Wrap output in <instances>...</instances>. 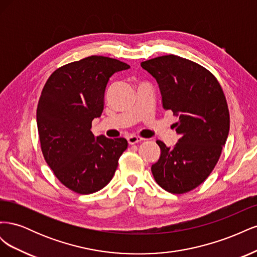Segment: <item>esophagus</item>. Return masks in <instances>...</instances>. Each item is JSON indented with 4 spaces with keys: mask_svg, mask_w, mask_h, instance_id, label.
<instances>
[{
    "mask_svg": "<svg viewBox=\"0 0 257 257\" xmlns=\"http://www.w3.org/2000/svg\"><path fill=\"white\" fill-rule=\"evenodd\" d=\"M143 141H145V139L142 138V137H139V136L131 135V136L127 137V142H128L130 145H134V144H137V143H141Z\"/></svg>",
    "mask_w": 257,
    "mask_h": 257,
    "instance_id": "esophagus-1",
    "label": "esophagus"
}]
</instances>
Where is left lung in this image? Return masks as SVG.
Instances as JSON below:
<instances>
[{
  "label": "left lung",
  "instance_id": "obj_1",
  "mask_svg": "<svg viewBox=\"0 0 257 257\" xmlns=\"http://www.w3.org/2000/svg\"><path fill=\"white\" fill-rule=\"evenodd\" d=\"M157 80L165 110L179 121L178 143L158 141L161 155L151 166L160 186L174 194L186 193L203 183L220 159L229 132V112L219 81L201 65L174 54L141 63Z\"/></svg>",
  "mask_w": 257,
  "mask_h": 257
}]
</instances>
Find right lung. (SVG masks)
<instances>
[{
	"label": "right lung",
	"instance_id": "add662e5",
	"mask_svg": "<svg viewBox=\"0 0 257 257\" xmlns=\"http://www.w3.org/2000/svg\"><path fill=\"white\" fill-rule=\"evenodd\" d=\"M130 65L91 56L54 71L38 100L36 122L44 158L66 188L79 194L102 190L110 182L125 138L95 137L92 121L99 118L110 77Z\"/></svg>",
	"mask_w": 257,
	"mask_h": 257
}]
</instances>
